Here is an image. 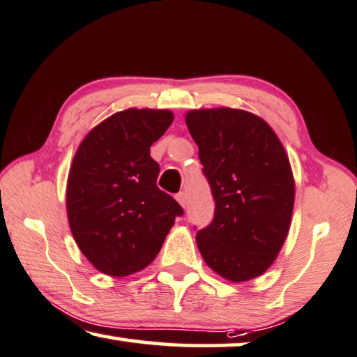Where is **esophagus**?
Wrapping results in <instances>:
<instances>
[{"mask_svg":"<svg viewBox=\"0 0 357 357\" xmlns=\"http://www.w3.org/2000/svg\"><path fill=\"white\" fill-rule=\"evenodd\" d=\"M175 199H177V202H178L180 205H182L183 208L186 207V195H185L183 191H180L178 195H175Z\"/></svg>","mask_w":357,"mask_h":357,"instance_id":"obj_1","label":"esophagus"}]
</instances>
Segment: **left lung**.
<instances>
[{"mask_svg": "<svg viewBox=\"0 0 357 357\" xmlns=\"http://www.w3.org/2000/svg\"><path fill=\"white\" fill-rule=\"evenodd\" d=\"M185 122L199 147L215 197V218L197 248L218 276L248 282L266 273L289 235L295 178L282 142L245 109H190Z\"/></svg>", "mask_w": 357, "mask_h": 357, "instance_id": "8db88e82", "label": "left lung"}]
</instances>
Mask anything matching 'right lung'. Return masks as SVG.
Instances as JSON below:
<instances>
[{
  "instance_id": "1",
  "label": "right lung",
  "mask_w": 357,
  "mask_h": 357,
  "mask_svg": "<svg viewBox=\"0 0 357 357\" xmlns=\"http://www.w3.org/2000/svg\"><path fill=\"white\" fill-rule=\"evenodd\" d=\"M174 121L169 109L128 108L96 125L67 177V220L79 251L111 278L150 265L183 210L156 186L150 146Z\"/></svg>"
}]
</instances>
